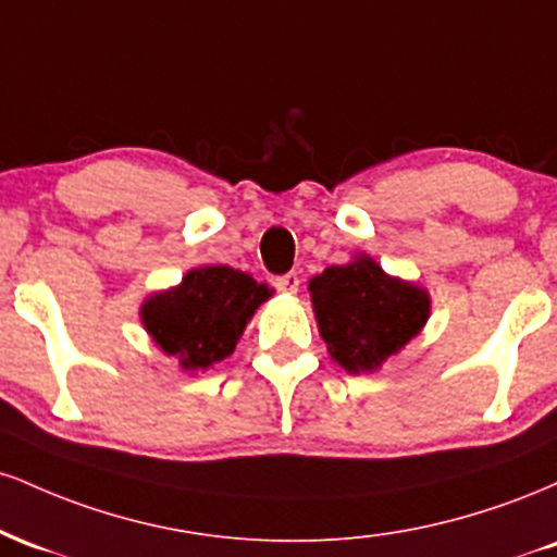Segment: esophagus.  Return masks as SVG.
Segmentation results:
<instances>
[{
	"label": "esophagus",
	"instance_id": "1",
	"mask_svg": "<svg viewBox=\"0 0 557 557\" xmlns=\"http://www.w3.org/2000/svg\"><path fill=\"white\" fill-rule=\"evenodd\" d=\"M274 285H277V290H283V293H298V285H300V277H298V272H287V274H280L277 280H274Z\"/></svg>",
	"mask_w": 557,
	"mask_h": 557
}]
</instances>
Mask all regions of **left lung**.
Wrapping results in <instances>:
<instances>
[{
	"label": "left lung",
	"mask_w": 557,
	"mask_h": 557,
	"mask_svg": "<svg viewBox=\"0 0 557 557\" xmlns=\"http://www.w3.org/2000/svg\"><path fill=\"white\" fill-rule=\"evenodd\" d=\"M309 290L319 332L348 374L374 372L417 337L430 317L426 290L389 277L369 257L327 267Z\"/></svg>",
	"instance_id": "8db88e82"
}]
</instances>
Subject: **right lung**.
<instances>
[{
    "label": "right lung",
    "instance_id": "obj_1",
    "mask_svg": "<svg viewBox=\"0 0 557 557\" xmlns=\"http://www.w3.org/2000/svg\"><path fill=\"white\" fill-rule=\"evenodd\" d=\"M267 298L270 287L246 272L198 267L177 287L146 300L140 319L164 354L181 359L185 372H196L233 354L246 322Z\"/></svg>",
    "mask_w": 557,
    "mask_h": 557
}]
</instances>
